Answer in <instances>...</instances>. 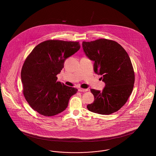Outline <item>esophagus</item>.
<instances>
[{"label": "esophagus", "mask_w": 156, "mask_h": 156, "mask_svg": "<svg viewBox=\"0 0 156 156\" xmlns=\"http://www.w3.org/2000/svg\"><path fill=\"white\" fill-rule=\"evenodd\" d=\"M88 90V89H82V88L78 89V91H80V92H87Z\"/></svg>", "instance_id": "34e87169"}]
</instances>
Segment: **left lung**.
<instances>
[{
  "label": "left lung",
  "mask_w": 156,
  "mask_h": 156,
  "mask_svg": "<svg viewBox=\"0 0 156 156\" xmlns=\"http://www.w3.org/2000/svg\"><path fill=\"white\" fill-rule=\"evenodd\" d=\"M82 48L94 61V72L105 83L102 91L90 89L94 101L87 105L88 109L106 115L119 111L133 89L134 73L128 54L117 42L105 38L83 41Z\"/></svg>",
  "instance_id": "8db88e82"
}]
</instances>
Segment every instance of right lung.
<instances>
[{"label": "right lung", "mask_w": 156, "mask_h": 156, "mask_svg": "<svg viewBox=\"0 0 156 156\" xmlns=\"http://www.w3.org/2000/svg\"><path fill=\"white\" fill-rule=\"evenodd\" d=\"M80 47L78 42L51 40L32 50L23 66L21 80L24 96L33 109L51 116L67 108L78 89L57 81V75L64 68L66 59Z\"/></svg>", "instance_id": "obj_1"}]
</instances>
